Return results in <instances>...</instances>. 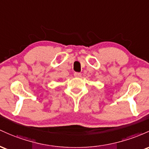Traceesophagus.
<instances>
[{"instance_id": "1", "label": "esophagus", "mask_w": 149, "mask_h": 149, "mask_svg": "<svg viewBox=\"0 0 149 149\" xmlns=\"http://www.w3.org/2000/svg\"><path fill=\"white\" fill-rule=\"evenodd\" d=\"M74 76L75 77H81V74L79 72H74Z\"/></svg>"}]
</instances>
